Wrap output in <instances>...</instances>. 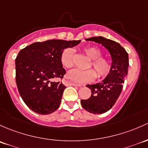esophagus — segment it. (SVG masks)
Returning <instances> with one entry per match:
<instances>
[{
	"instance_id": "esophagus-1",
	"label": "esophagus",
	"mask_w": 148,
	"mask_h": 148,
	"mask_svg": "<svg viewBox=\"0 0 148 148\" xmlns=\"http://www.w3.org/2000/svg\"><path fill=\"white\" fill-rule=\"evenodd\" d=\"M66 83L69 85H74V86H77V87H82L83 86V84H79V83H73L71 81H67Z\"/></svg>"
}]
</instances>
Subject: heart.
Listing matches in <instances>:
<instances>
[{
  "label": "heart",
  "mask_w": 148,
  "mask_h": 148,
  "mask_svg": "<svg viewBox=\"0 0 148 148\" xmlns=\"http://www.w3.org/2000/svg\"><path fill=\"white\" fill-rule=\"evenodd\" d=\"M83 51L88 58L92 59L90 66H93L97 73L92 69L85 71L73 69L68 72V77L77 83H88L93 81L96 76L98 77H104L108 75L111 70V62L107 58L100 57L101 51L97 47L88 46L85 48ZM73 51L71 48L64 50L60 56V62L64 68H71L73 66Z\"/></svg>",
  "instance_id": "heart-1"
}]
</instances>
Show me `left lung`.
<instances>
[{
    "label": "left lung",
    "mask_w": 148,
    "mask_h": 148,
    "mask_svg": "<svg viewBox=\"0 0 148 148\" xmlns=\"http://www.w3.org/2000/svg\"><path fill=\"white\" fill-rule=\"evenodd\" d=\"M101 44L109 51L112 59L111 70L101 83L87 85L91 90V95L87 100H81L82 106L88 112L102 114L111 109L120 96L124 78L127 75L128 54L118 42L102 36L85 39Z\"/></svg>",
    "instance_id": "left-lung-1"
}]
</instances>
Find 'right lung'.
<instances>
[{
    "mask_svg": "<svg viewBox=\"0 0 148 148\" xmlns=\"http://www.w3.org/2000/svg\"><path fill=\"white\" fill-rule=\"evenodd\" d=\"M81 40H49L34 42L21 50L16 59V80L19 93L31 110L48 115L59 108L66 87L52 79L63 77L60 56L65 48Z\"/></svg>",
    "mask_w": 148,
    "mask_h": 148,
    "instance_id": "add662e5",
    "label": "right lung"
}]
</instances>
